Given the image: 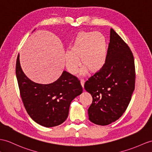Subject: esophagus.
Returning a JSON list of instances; mask_svg holds the SVG:
<instances>
[{"instance_id":"esophagus-1","label":"esophagus","mask_w":152,"mask_h":152,"mask_svg":"<svg viewBox=\"0 0 152 152\" xmlns=\"http://www.w3.org/2000/svg\"><path fill=\"white\" fill-rule=\"evenodd\" d=\"M84 83H85V81L84 80H80V84H81V86H82V87H83V88H84Z\"/></svg>"}]
</instances>
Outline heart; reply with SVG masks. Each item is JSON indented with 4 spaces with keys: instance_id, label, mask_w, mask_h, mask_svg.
<instances>
[{
    "instance_id": "1",
    "label": "heart",
    "mask_w": 152,
    "mask_h": 152,
    "mask_svg": "<svg viewBox=\"0 0 152 152\" xmlns=\"http://www.w3.org/2000/svg\"><path fill=\"white\" fill-rule=\"evenodd\" d=\"M108 44L102 33L97 31H80L74 39L70 51L65 55V65L68 72L74 75L80 68L81 73L90 71L96 73L104 67L107 61Z\"/></svg>"
}]
</instances>
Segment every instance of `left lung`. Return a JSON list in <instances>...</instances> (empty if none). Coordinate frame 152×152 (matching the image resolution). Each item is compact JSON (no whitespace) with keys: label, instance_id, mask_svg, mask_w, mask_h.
I'll return each mask as SVG.
<instances>
[{"label":"left lung","instance_id":"left-lung-1","mask_svg":"<svg viewBox=\"0 0 152 152\" xmlns=\"http://www.w3.org/2000/svg\"><path fill=\"white\" fill-rule=\"evenodd\" d=\"M106 65L84 84L93 101L88 110L89 120L108 125L123 115L135 89L134 58L129 48L112 28Z\"/></svg>","mask_w":152,"mask_h":152}]
</instances>
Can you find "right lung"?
I'll return each mask as SVG.
<instances>
[{"label":"right lung","instance_id":"right-lung-1","mask_svg":"<svg viewBox=\"0 0 152 152\" xmlns=\"http://www.w3.org/2000/svg\"><path fill=\"white\" fill-rule=\"evenodd\" d=\"M16 76L22 101L28 115L35 123L46 128L63 123L68 116L72 101L83 92L80 81L66 71L52 83L33 82L22 69L19 55Z\"/></svg>","mask_w":152,"mask_h":152}]
</instances>
